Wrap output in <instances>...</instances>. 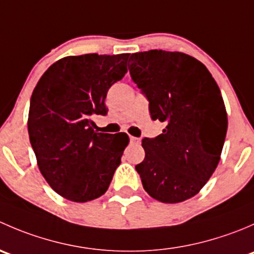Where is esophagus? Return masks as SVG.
<instances>
[{
	"label": "esophagus",
	"instance_id": "1",
	"mask_svg": "<svg viewBox=\"0 0 254 254\" xmlns=\"http://www.w3.org/2000/svg\"><path fill=\"white\" fill-rule=\"evenodd\" d=\"M140 139L139 137H135V136H130V143H139Z\"/></svg>",
	"mask_w": 254,
	"mask_h": 254
}]
</instances>
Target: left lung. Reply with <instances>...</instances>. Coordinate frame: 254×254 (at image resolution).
I'll list each match as a JSON object with an SVG mask.
<instances>
[{"mask_svg": "<svg viewBox=\"0 0 254 254\" xmlns=\"http://www.w3.org/2000/svg\"><path fill=\"white\" fill-rule=\"evenodd\" d=\"M130 76L147 98L158 136L142 139L145 158L135 166L152 198L175 204L199 193L220 161L227 114L205 65L183 53L150 50L130 56Z\"/></svg>", "mask_w": 254, "mask_h": 254, "instance_id": "left-lung-1", "label": "left lung"}]
</instances>
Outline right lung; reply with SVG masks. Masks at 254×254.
I'll use <instances>...</instances> for the list:
<instances>
[{"label": "right lung", "mask_w": 254, "mask_h": 254, "mask_svg": "<svg viewBox=\"0 0 254 254\" xmlns=\"http://www.w3.org/2000/svg\"><path fill=\"white\" fill-rule=\"evenodd\" d=\"M129 54H86L60 59L33 91L28 132L49 186L76 203L103 195L129 143L125 132L93 130V115H107L106 97L127 73Z\"/></svg>", "instance_id": "obj_1"}]
</instances>
